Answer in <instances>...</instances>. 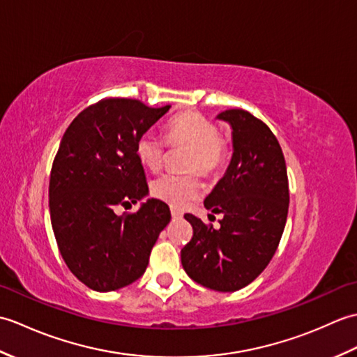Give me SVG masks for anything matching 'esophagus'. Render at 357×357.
Returning a JSON list of instances; mask_svg holds the SVG:
<instances>
[{
  "label": "esophagus",
  "mask_w": 357,
  "mask_h": 357,
  "mask_svg": "<svg viewBox=\"0 0 357 357\" xmlns=\"http://www.w3.org/2000/svg\"><path fill=\"white\" fill-rule=\"evenodd\" d=\"M170 213H172V218H173V219H181V218L184 216L183 211L178 210L176 207H172V208H170Z\"/></svg>",
  "instance_id": "esophagus-1"
}]
</instances>
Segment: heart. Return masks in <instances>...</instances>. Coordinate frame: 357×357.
Returning a JSON list of instances; mask_svg holds the SVG:
<instances>
[{"instance_id":"heart-1","label":"heart","mask_w":357,"mask_h":357,"mask_svg":"<svg viewBox=\"0 0 357 357\" xmlns=\"http://www.w3.org/2000/svg\"><path fill=\"white\" fill-rule=\"evenodd\" d=\"M218 127L198 112H184L173 116L165 127L167 141L172 146L192 149L188 170L199 172L206 176L222 169L227 156L225 142L218 136ZM167 142L158 135L146 132L136 142V156L150 170H159L164 164ZM151 193L173 207H185L202 193L201 181L195 174L167 173L151 185Z\"/></svg>"}]
</instances>
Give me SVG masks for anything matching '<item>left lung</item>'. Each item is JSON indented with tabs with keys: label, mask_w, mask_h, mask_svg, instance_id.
<instances>
[{
	"label": "left lung",
	"mask_w": 357,
	"mask_h": 357,
	"mask_svg": "<svg viewBox=\"0 0 357 357\" xmlns=\"http://www.w3.org/2000/svg\"><path fill=\"white\" fill-rule=\"evenodd\" d=\"M216 118L231 127L233 155L204 207L222 215L221 227L216 230L195 215H184L193 238L181 250V262L195 282L231 293L253 282L271 261L284 233L290 195L282 149L268 126L241 109Z\"/></svg>",
	"instance_id": "obj_1"
}]
</instances>
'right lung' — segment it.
<instances>
[{
	"mask_svg": "<svg viewBox=\"0 0 357 357\" xmlns=\"http://www.w3.org/2000/svg\"><path fill=\"white\" fill-rule=\"evenodd\" d=\"M169 109L109 98L82 110L59 144L49 184L52 229L67 267L95 291L139 279L170 222L169 206L155 198L132 215L113 210L149 195L136 142Z\"/></svg>",
	"mask_w": 357,
	"mask_h": 357,
	"instance_id": "add662e5",
	"label": "right lung"
}]
</instances>
